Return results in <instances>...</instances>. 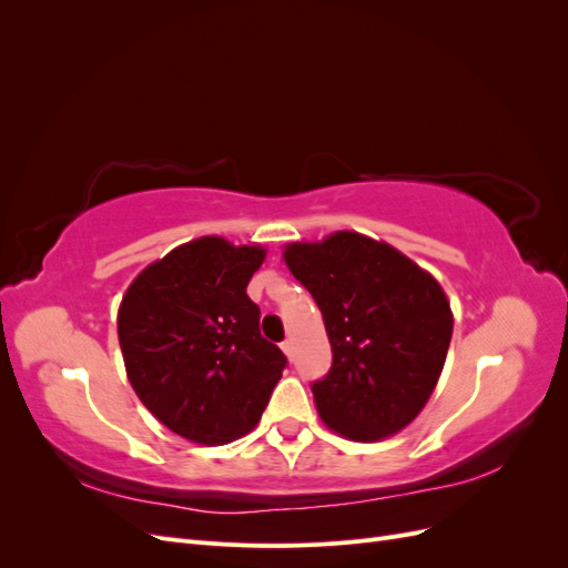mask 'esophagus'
I'll list each match as a JSON object with an SVG mask.
<instances>
[{"label": "esophagus", "mask_w": 568, "mask_h": 568, "mask_svg": "<svg viewBox=\"0 0 568 568\" xmlns=\"http://www.w3.org/2000/svg\"><path fill=\"white\" fill-rule=\"evenodd\" d=\"M282 351H284L288 357H294V338H284V341H282Z\"/></svg>", "instance_id": "1"}]
</instances>
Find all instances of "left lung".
I'll use <instances>...</instances> for the list:
<instances>
[{"label":"left lung","instance_id":"left-lung-1","mask_svg":"<svg viewBox=\"0 0 568 568\" xmlns=\"http://www.w3.org/2000/svg\"><path fill=\"white\" fill-rule=\"evenodd\" d=\"M284 261L311 291L332 343V367L311 386L324 424L353 440L400 432L434 393L450 348L440 284L357 232L291 244Z\"/></svg>","mask_w":568,"mask_h":568}]
</instances>
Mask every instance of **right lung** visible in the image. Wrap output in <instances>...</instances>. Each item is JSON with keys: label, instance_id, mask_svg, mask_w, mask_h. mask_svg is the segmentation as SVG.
<instances>
[{"label": "right lung", "instance_id": "right-lung-1", "mask_svg": "<svg viewBox=\"0 0 568 568\" xmlns=\"http://www.w3.org/2000/svg\"><path fill=\"white\" fill-rule=\"evenodd\" d=\"M261 246L203 236L132 282L118 311L130 384L153 417L194 443L222 445L261 422L286 355L261 336L246 286Z\"/></svg>", "mask_w": 568, "mask_h": 568}]
</instances>
